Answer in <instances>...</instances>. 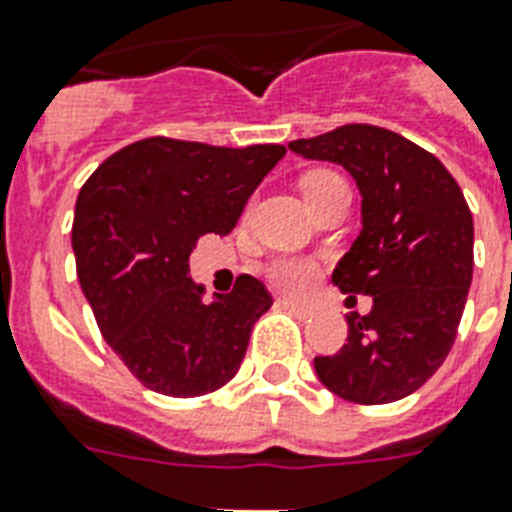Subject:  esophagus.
Returning a JSON list of instances; mask_svg holds the SVG:
<instances>
[{
  "label": "esophagus",
  "instance_id": "obj_1",
  "mask_svg": "<svg viewBox=\"0 0 512 512\" xmlns=\"http://www.w3.org/2000/svg\"><path fill=\"white\" fill-rule=\"evenodd\" d=\"M281 305H284L286 310H292L294 315H299V318H310V315L315 313L313 305H305V302H294V299H281Z\"/></svg>",
  "mask_w": 512,
  "mask_h": 512
}]
</instances>
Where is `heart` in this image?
<instances>
[{"instance_id":"b5f03b06","label":"heart","mask_w":512,"mask_h":512,"mask_svg":"<svg viewBox=\"0 0 512 512\" xmlns=\"http://www.w3.org/2000/svg\"><path fill=\"white\" fill-rule=\"evenodd\" d=\"M342 184V178L336 173H328V170H313L302 178V194L313 197L315 191L326 189V186ZM268 278L270 284L281 286L286 292H302L310 281L315 278V265L307 263V260H299V257H278L268 265Z\"/></svg>"}]
</instances>
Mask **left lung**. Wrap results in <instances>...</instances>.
<instances>
[{"mask_svg": "<svg viewBox=\"0 0 512 512\" xmlns=\"http://www.w3.org/2000/svg\"><path fill=\"white\" fill-rule=\"evenodd\" d=\"M292 152L342 165L363 197V231L334 268L347 302L368 294V315H347V344L315 357L326 389L384 405L421 389L450 355L473 278V218L458 181L405 136L350 123Z\"/></svg>", "mask_w": 512, "mask_h": 512, "instance_id": "left-lung-1", "label": "left lung"}]
</instances>
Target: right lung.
I'll return each mask as SVG.
<instances>
[{
  "mask_svg": "<svg viewBox=\"0 0 512 512\" xmlns=\"http://www.w3.org/2000/svg\"><path fill=\"white\" fill-rule=\"evenodd\" d=\"M284 155L281 144L231 149L152 136L107 157L78 191V281L105 342L152 392L199 397L239 371L273 297L239 276L234 292L205 305L189 255L199 236L234 231Z\"/></svg>",
  "mask_w": 512,
  "mask_h": 512,
  "instance_id": "add662e5",
  "label": "right lung"
}]
</instances>
